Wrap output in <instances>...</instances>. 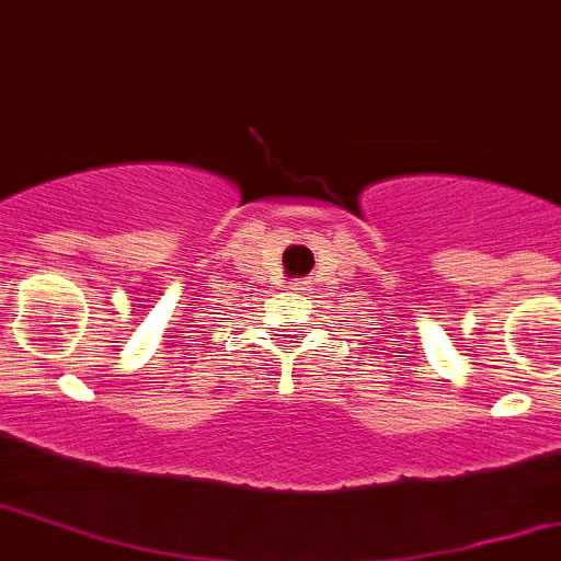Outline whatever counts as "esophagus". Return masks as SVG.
<instances>
[{
	"instance_id": "esophagus-1",
	"label": "esophagus",
	"mask_w": 561,
	"mask_h": 561,
	"mask_svg": "<svg viewBox=\"0 0 561 561\" xmlns=\"http://www.w3.org/2000/svg\"><path fill=\"white\" fill-rule=\"evenodd\" d=\"M295 287H298V290H304V282H295Z\"/></svg>"
}]
</instances>
